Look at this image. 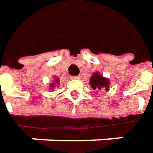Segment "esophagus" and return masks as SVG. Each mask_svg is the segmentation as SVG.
Masks as SVG:
<instances>
[{
  "mask_svg": "<svg viewBox=\"0 0 153 153\" xmlns=\"http://www.w3.org/2000/svg\"><path fill=\"white\" fill-rule=\"evenodd\" d=\"M80 78H81L80 76H71V77H70V79H76V80H77V79H80Z\"/></svg>",
  "mask_w": 153,
  "mask_h": 153,
  "instance_id": "1",
  "label": "esophagus"
}]
</instances>
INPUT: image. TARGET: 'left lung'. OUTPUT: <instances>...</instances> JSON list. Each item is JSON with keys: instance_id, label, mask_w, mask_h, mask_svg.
I'll return each mask as SVG.
<instances>
[{"instance_id": "left-lung-1", "label": "left lung", "mask_w": 153, "mask_h": 153, "mask_svg": "<svg viewBox=\"0 0 153 153\" xmlns=\"http://www.w3.org/2000/svg\"><path fill=\"white\" fill-rule=\"evenodd\" d=\"M90 85L92 87L93 90H101L104 88L105 91H108L109 80H107L106 78H104L99 73H94L90 79Z\"/></svg>"}]
</instances>
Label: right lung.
Masks as SVG:
<instances>
[{"instance_id": "obj_1", "label": "right lung", "mask_w": 153, "mask_h": 153, "mask_svg": "<svg viewBox=\"0 0 153 153\" xmlns=\"http://www.w3.org/2000/svg\"><path fill=\"white\" fill-rule=\"evenodd\" d=\"M58 82H59V79H56V80H55V83H56V84H57V83H58ZM52 86V87H53V85H51Z\"/></svg>"}]
</instances>
